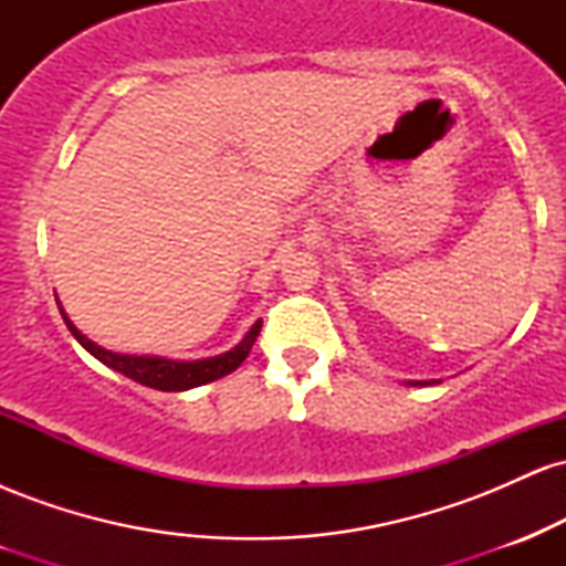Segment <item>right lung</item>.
<instances>
[{"mask_svg": "<svg viewBox=\"0 0 566 566\" xmlns=\"http://www.w3.org/2000/svg\"><path fill=\"white\" fill-rule=\"evenodd\" d=\"M57 308H61V303H57ZM61 316H63V322H66V327L71 329V335H74L76 340L82 343V348H87L97 361H103L106 367L116 369V373H122L129 380L140 382V386L157 388V391H188V388L205 386V382H212V380L223 378V375L233 373V369H237L247 359L252 343H255V337L263 327V322H255L237 348L226 350V354H220V356H212V359L172 361V359H159V356L114 354V350L95 346L90 337H84L80 329L74 327V322L69 319L66 311L63 308H61Z\"/></svg>", "mask_w": 566, "mask_h": 566, "instance_id": "right-lung-1", "label": "right lung"}]
</instances>
